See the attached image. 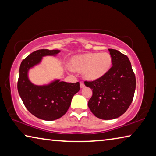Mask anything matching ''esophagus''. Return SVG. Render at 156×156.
<instances>
[{"instance_id": "esophagus-1", "label": "esophagus", "mask_w": 156, "mask_h": 156, "mask_svg": "<svg viewBox=\"0 0 156 156\" xmlns=\"http://www.w3.org/2000/svg\"><path fill=\"white\" fill-rule=\"evenodd\" d=\"M80 88H83L84 87V83L83 82H80Z\"/></svg>"}]
</instances>
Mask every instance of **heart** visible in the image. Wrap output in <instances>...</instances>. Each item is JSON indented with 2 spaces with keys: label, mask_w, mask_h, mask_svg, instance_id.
<instances>
[{
  "label": "heart",
  "mask_w": 156,
  "mask_h": 156,
  "mask_svg": "<svg viewBox=\"0 0 156 156\" xmlns=\"http://www.w3.org/2000/svg\"><path fill=\"white\" fill-rule=\"evenodd\" d=\"M111 65L112 57L107 52L89 53L76 56L71 60V67L77 71L84 70V77L90 80L103 76L109 69Z\"/></svg>",
  "instance_id": "obj_1"
}]
</instances>
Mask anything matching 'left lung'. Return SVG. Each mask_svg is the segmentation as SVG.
I'll list each match as a JSON object with an SVG mask.
<instances>
[{
	"instance_id": "obj_1",
	"label": "left lung",
	"mask_w": 156,
	"mask_h": 156,
	"mask_svg": "<svg viewBox=\"0 0 156 156\" xmlns=\"http://www.w3.org/2000/svg\"><path fill=\"white\" fill-rule=\"evenodd\" d=\"M112 67L108 72L84 84L93 89L89 108L96 117L102 120L115 119L125 113L130 106L136 89V76L126 55L109 49Z\"/></svg>"
}]
</instances>
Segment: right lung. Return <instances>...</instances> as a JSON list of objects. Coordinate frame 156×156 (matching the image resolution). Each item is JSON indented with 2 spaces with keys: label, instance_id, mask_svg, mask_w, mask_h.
I'll return each instance as SVG.
<instances>
[{
  "label": "right lung",
  "instance_id": "right-lung-1",
  "mask_svg": "<svg viewBox=\"0 0 156 156\" xmlns=\"http://www.w3.org/2000/svg\"><path fill=\"white\" fill-rule=\"evenodd\" d=\"M59 50L38 49L23 60L20 66L17 87L25 107L31 114L44 120H54L64 115L73 96L80 90V83L56 80L47 86L34 85L29 80L27 72L44 56H54Z\"/></svg>",
  "mask_w": 156,
  "mask_h": 156
}]
</instances>
